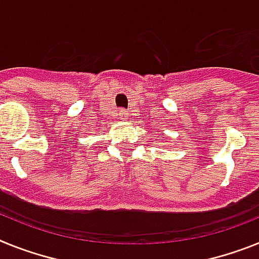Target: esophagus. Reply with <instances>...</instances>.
<instances>
[{"label":"esophagus","instance_id":"1","mask_svg":"<svg viewBox=\"0 0 259 259\" xmlns=\"http://www.w3.org/2000/svg\"><path fill=\"white\" fill-rule=\"evenodd\" d=\"M119 118L121 119V120H127L128 119V112L125 111V110H119Z\"/></svg>","mask_w":259,"mask_h":259}]
</instances>
